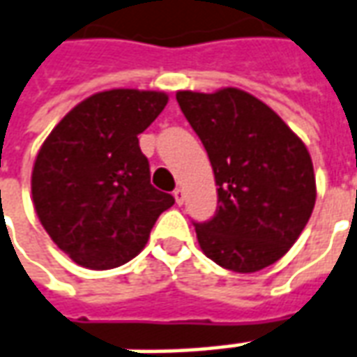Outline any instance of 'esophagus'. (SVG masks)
Masks as SVG:
<instances>
[{
	"mask_svg": "<svg viewBox=\"0 0 357 357\" xmlns=\"http://www.w3.org/2000/svg\"><path fill=\"white\" fill-rule=\"evenodd\" d=\"M174 197H176V203L183 204V201H185V191H183L181 187H178V189L174 191Z\"/></svg>",
	"mask_w": 357,
	"mask_h": 357,
	"instance_id": "esophagus-1",
	"label": "esophagus"
}]
</instances>
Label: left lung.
Returning <instances> with one entry per match:
<instances>
[{"label":"left lung","mask_w":357,"mask_h":357,"mask_svg":"<svg viewBox=\"0 0 357 357\" xmlns=\"http://www.w3.org/2000/svg\"><path fill=\"white\" fill-rule=\"evenodd\" d=\"M176 100L201 139L218 185L213 218L193 222L204 255L234 273L276 263L315 206L305 144L266 104L238 89L179 91Z\"/></svg>","instance_id":"left-lung-1"}]
</instances>
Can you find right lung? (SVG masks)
I'll list each match as a JSON object with an SVG mask.
<instances>
[{"mask_svg":"<svg viewBox=\"0 0 357 357\" xmlns=\"http://www.w3.org/2000/svg\"><path fill=\"white\" fill-rule=\"evenodd\" d=\"M166 104L164 92H98L75 106L42 144L32 170L34 208L77 265L104 271L127 263L176 203L151 185L137 139Z\"/></svg>","mask_w":357,"mask_h":357,"instance_id":"add662e5","label":"right lung"}]
</instances>
